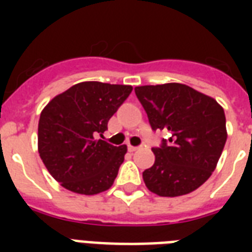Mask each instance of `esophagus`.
<instances>
[{
	"label": "esophagus",
	"mask_w": 252,
	"mask_h": 252,
	"mask_svg": "<svg viewBox=\"0 0 252 252\" xmlns=\"http://www.w3.org/2000/svg\"><path fill=\"white\" fill-rule=\"evenodd\" d=\"M128 150H129L131 153H133V151H136V150H139V147H135V146H128Z\"/></svg>",
	"instance_id": "obj_1"
}]
</instances>
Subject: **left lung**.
<instances>
[{
	"label": "left lung",
	"mask_w": 252,
	"mask_h": 252,
	"mask_svg": "<svg viewBox=\"0 0 252 252\" xmlns=\"http://www.w3.org/2000/svg\"><path fill=\"white\" fill-rule=\"evenodd\" d=\"M135 93L154 131L171 133L153 148L155 163L143 171L148 190L177 197L200 188L216 169L227 142L224 109L182 83L137 86Z\"/></svg>",
	"instance_id": "8db88e82"
}]
</instances>
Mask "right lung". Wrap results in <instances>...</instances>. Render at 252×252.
<instances>
[{"instance_id": "right-lung-1", "label": "right lung", "mask_w": 252, "mask_h": 252, "mask_svg": "<svg viewBox=\"0 0 252 252\" xmlns=\"http://www.w3.org/2000/svg\"><path fill=\"white\" fill-rule=\"evenodd\" d=\"M129 85L81 82L59 94L43 109L37 146L50 174L67 190L98 194L113 185L126 146L102 137L108 121L131 94Z\"/></svg>"}]
</instances>
